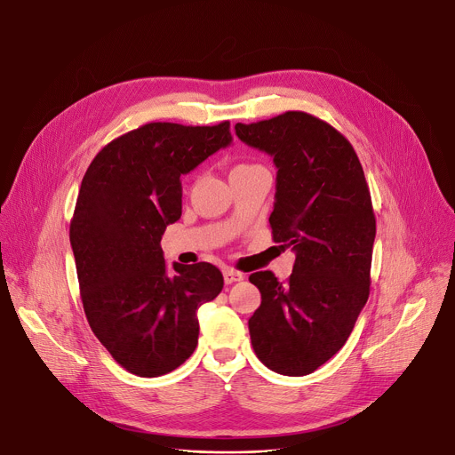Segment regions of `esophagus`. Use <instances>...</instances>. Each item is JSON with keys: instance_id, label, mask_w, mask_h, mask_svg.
<instances>
[{"instance_id": "1", "label": "esophagus", "mask_w": 455, "mask_h": 455, "mask_svg": "<svg viewBox=\"0 0 455 455\" xmlns=\"http://www.w3.org/2000/svg\"><path fill=\"white\" fill-rule=\"evenodd\" d=\"M243 277H244V274H241V272H237V270H234V268H225V270H223V279H225L227 284L243 281Z\"/></svg>"}]
</instances>
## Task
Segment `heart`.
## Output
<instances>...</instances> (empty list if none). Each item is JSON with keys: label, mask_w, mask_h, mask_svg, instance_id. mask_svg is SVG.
Wrapping results in <instances>:
<instances>
[{"label": "heart", "mask_w": 455, "mask_h": 455, "mask_svg": "<svg viewBox=\"0 0 455 455\" xmlns=\"http://www.w3.org/2000/svg\"><path fill=\"white\" fill-rule=\"evenodd\" d=\"M248 167H253V165H248V164H239L234 167V171H239V169H248Z\"/></svg>", "instance_id": "obj_1"}]
</instances>
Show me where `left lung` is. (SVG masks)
I'll return each instance as SVG.
<instances>
[{
	"label": "left lung",
	"mask_w": 455,
	"mask_h": 455,
	"mask_svg": "<svg viewBox=\"0 0 455 455\" xmlns=\"http://www.w3.org/2000/svg\"><path fill=\"white\" fill-rule=\"evenodd\" d=\"M277 167L272 237L295 251L290 279L255 272L261 306L248 320L257 358L286 376L326 363L369 299L376 220L362 164L333 125L304 111L235 124Z\"/></svg>",
	"instance_id": "left-lung-1"
}]
</instances>
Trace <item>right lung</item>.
<instances>
[{"label":"right lung","mask_w":455,"mask_h":455,"mask_svg":"<svg viewBox=\"0 0 455 455\" xmlns=\"http://www.w3.org/2000/svg\"><path fill=\"white\" fill-rule=\"evenodd\" d=\"M230 122H151L90 164L70 223L90 328L116 363L144 378L180 367L198 346V307L220 295L211 263L167 270L160 246L181 216V174L230 146Z\"/></svg>","instance_id":"add662e5"}]
</instances>
